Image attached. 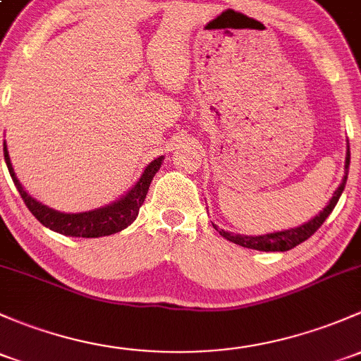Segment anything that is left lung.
I'll list each match as a JSON object with an SVG mask.
<instances>
[{
	"mask_svg": "<svg viewBox=\"0 0 361 361\" xmlns=\"http://www.w3.org/2000/svg\"><path fill=\"white\" fill-rule=\"evenodd\" d=\"M344 169H346V174H344V178H343V183H341L339 188L334 192L331 202L324 207V211H320V214H317L313 219H310V221L305 223V225L298 226V228L275 231V233L259 235V237H250V235H238V233H230V231H225V230H218L216 228V225H212V226L219 231V235H221V237H225L226 240L233 242V244L242 245V247L267 250V252H270V250L271 252H275V250H280V252H283V250H289L292 247H295V245L301 244V242L308 240L311 235L320 228L322 225H324L325 219L329 218V214H331L334 207H336L337 200H339L341 193H343L344 185H346V180H348V169H350V145H348L346 166H344Z\"/></svg>",
	"mask_w": 361,
	"mask_h": 361,
	"instance_id": "8db88e82",
	"label": "left lung"
}]
</instances>
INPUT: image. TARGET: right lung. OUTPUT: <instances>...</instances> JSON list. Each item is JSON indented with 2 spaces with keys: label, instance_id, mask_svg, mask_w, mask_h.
<instances>
[{
  "label": "right lung",
  "instance_id": "obj_1",
  "mask_svg": "<svg viewBox=\"0 0 361 361\" xmlns=\"http://www.w3.org/2000/svg\"><path fill=\"white\" fill-rule=\"evenodd\" d=\"M3 152H5V162L8 166L10 176L13 180L15 187H17L18 193L24 199L25 206L29 207V211L32 212L34 218L44 225L47 228H50L56 233L69 235V237H82V238H97V237H105V235L117 233V231L124 230L126 226H130L133 221L138 216L140 207H142L143 200H145L147 192L152 183V178L155 176L159 168H161L164 157H157L147 166L143 174L140 176V180L133 185V188L126 195L121 197L116 202L109 204V206L100 207V209L88 211V212H78V214H67V212H60L51 209V207L44 206V204L37 202L36 199L29 195L24 190V187L20 185V181L15 176V171L11 168L8 149H6V143H3Z\"/></svg>",
  "mask_w": 361,
  "mask_h": 361
}]
</instances>
